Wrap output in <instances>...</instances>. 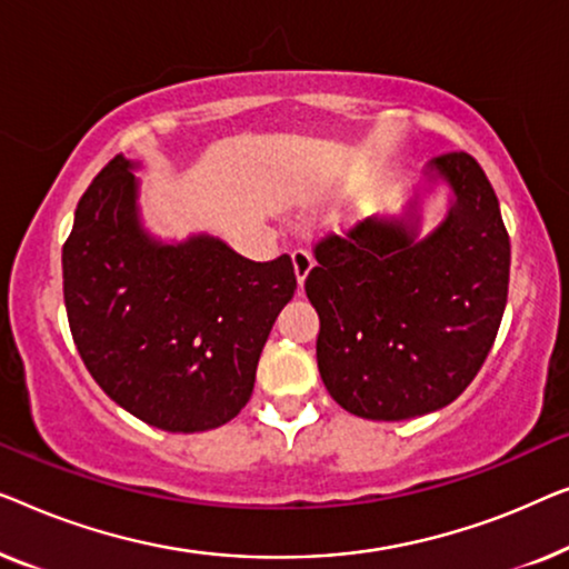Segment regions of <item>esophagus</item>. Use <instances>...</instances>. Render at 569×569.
<instances>
[{
  "label": "esophagus",
  "instance_id": "34e87169",
  "mask_svg": "<svg viewBox=\"0 0 569 569\" xmlns=\"http://www.w3.org/2000/svg\"><path fill=\"white\" fill-rule=\"evenodd\" d=\"M291 260H293V270H296V281H299V286H303V281H307L309 270L315 268V258H311L309 250H293L291 252Z\"/></svg>",
  "mask_w": 569,
  "mask_h": 569
}]
</instances>
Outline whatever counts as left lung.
I'll use <instances>...</instances> for the list:
<instances>
[{
    "label": "left lung",
    "mask_w": 569,
    "mask_h": 569,
    "mask_svg": "<svg viewBox=\"0 0 569 569\" xmlns=\"http://www.w3.org/2000/svg\"><path fill=\"white\" fill-rule=\"evenodd\" d=\"M426 174L453 193L441 227L420 239L412 206L402 219L327 234L303 283L319 315V376L342 410L366 420L451 405L506 311L510 239L485 170L467 151H448Z\"/></svg>",
    "instance_id": "8db88e82"
}]
</instances>
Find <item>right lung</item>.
I'll list each match as a JSON object with an SVG mask.
<instances>
[{
    "label": "right lung",
    "instance_id": "right-lung-1",
    "mask_svg": "<svg viewBox=\"0 0 569 569\" xmlns=\"http://www.w3.org/2000/svg\"><path fill=\"white\" fill-rule=\"evenodd\" d=\"M136 164L102 167L63 242L71 338L100 389L170 433L219 428L252 397L273 322L296 291L288 254L254 262L221 239L164 244L141 227Z\"/></svg>",
    "mask_w": 569,
    "mask_h": 569
}]
</instances>
